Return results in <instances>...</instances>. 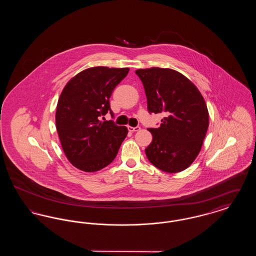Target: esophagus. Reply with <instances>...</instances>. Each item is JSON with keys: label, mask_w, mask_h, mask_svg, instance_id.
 Returning <instances> with one entry per match:
<instances>
[{"label": "esophagus", "mask_w": 256, "mask_h": 256, "mask_svg": "<svg viewBox=\"0 0 256 256\" xmlns=\"http://www.w3.org/2000/svg\"><path fill=\"white\" fill-rule=\"evenodd\" d=\"M141 128L140 126H135V128H132V126H128V130H130V132H138L139 130H140Z\"/></svg>", "instance_id": "1"}]
</instances>
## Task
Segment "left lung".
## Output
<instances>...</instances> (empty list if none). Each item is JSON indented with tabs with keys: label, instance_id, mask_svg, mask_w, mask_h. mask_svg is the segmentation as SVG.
Here are the masks:
<instances>
[{
	"label": "left lung",
	"instance_id": "left-lung-1",
	"mask_svg": "<svg viewBox=\"0 0 256 256\" xmlns=\"http://www.w3.org/2000/svg\"><path fill=\"white\" fill-rule=\"evenodd\" d=\"M150 113H163L158 128H148L152 141L145 152L159 170L178 172L187 169L200 154L209 126L206 100L182 74L152 67L138 69Z\"/></svg>",
	"mask_w": 256,
	"mask_h": 256
}]
</instances>
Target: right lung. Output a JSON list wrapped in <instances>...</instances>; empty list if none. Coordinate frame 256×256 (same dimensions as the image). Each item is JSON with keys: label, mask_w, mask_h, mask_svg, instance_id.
<instances>
[{"label": "right lung", "mask_w": 256, "mask_h": 256, "mask_svg": "<svg viewBox=\"0 0 256 256\" xmlns=\"http://www.w3.org/2000/svg\"><path fill=\"white\" fill-rule=\"evenodd\" d=\"M128 71L91 67L63 88L56 112V130L66 158L78 170L93 172L110 165L126 137V126L100 119L108 112L113 114L110 96Z\"/></svg>", "instance_id": "right-lung-1"}]
</instances>
